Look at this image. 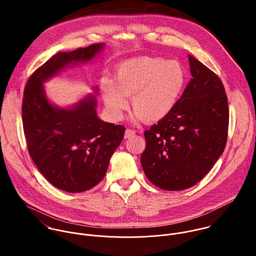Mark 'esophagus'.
<instances>
[{
    "label": "esophagus",
    "instance_id": "obj_1",
    "mask_svg": "<svg viewBox=\"0 0 256 256\" xmlns=\"http://www.w3.org/2000/svg\"><path fill=\"white\" fill-rule=\"evenodd\" d=\"M133 135H135V131H134V130H131V129H126V131H125V134H124V138H125V139H128V138L132 137Z\"/></svg>",
    "mask_w": 256,
    "mask_h": 256
}]
</instances>
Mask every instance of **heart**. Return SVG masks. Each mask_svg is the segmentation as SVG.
<instances>
[{"mask_svg":"<svg viewBox=\"0 0 256 256\" xmlns=\"http://www.w3.org/2000/svg\"><path fill=\"white\" fill-rule=\"evenodd\" d=\"M185 72L176 61L162 57L140 56L121 62L113 80L102 78V94L111 119L120 120L131 97L134 120L156 123L176 106L185 86Z\"/></svg>","mask_w":256,"mask_h":256,"instance_id":"obj_1","label":"heart"}]
</instances>
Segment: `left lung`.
<instances>
[{"mask_svg":"<svg viewBox=\"0 0 256 256\" xmlns=\"http://www.w3.org/2000/svg\"><path fill=\"white\" fill-rule=\"evenodd\" d=\"M191 80L172 111L146 130L141 164L148 180L168 191L199 182L222 154L228 106L219 76L188 55Z\"/></svg>","mask_w":256,"mask_h":256,"instance_id":"obj_1","label":"left lung"}]
</instances>
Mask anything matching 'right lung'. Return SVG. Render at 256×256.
Masks as SVG:
<instances>
[{
	"label": "right lung",
	"mask_w": 256,
	"mask_h": 256,
	"mask_svg": "<svg viewBox=\"0 0 256 256\" xmlns=\"http://www.w3.org/2000/svg\"><path fill=\"white\" fill-rule=\"evenodd\" d=\"M104 46L96 43L57 53L30 76L24 88L22 112L28 152L42 176L66 192L86 191L102 180L125 127L98 117L94 94L71 108L53 106L43 82L70 64L94 59Z\"/></svg>",
	"instance_id": "obj_1"
}]
</instances>
